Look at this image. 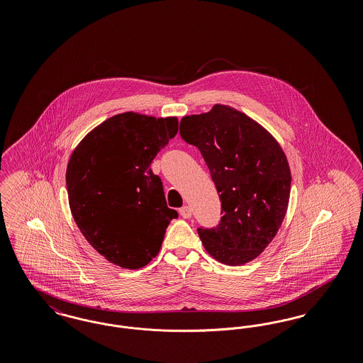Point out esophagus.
I'll list each match as a JSON object with an SVG mask.
<instances>
[{"mask_svg": "<svg viewBox=\"0 0 363 363\" xmlns=\"http://www.w3.org/2000/svg\"><path fill=\"white\" fill-rule=\"evenodd\" d=\"M179 215L184 218V219H189L191 216V209L188 206L185 207L179 208Z\"/></svg>", "mask_w": 363, "mask_h": 363, "instance_id": "obj_1", "label": "esophagus"}]
</instances>
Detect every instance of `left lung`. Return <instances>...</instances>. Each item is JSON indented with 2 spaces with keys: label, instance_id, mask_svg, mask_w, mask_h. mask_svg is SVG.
Wrapping results in <instances>:
<instances>
[{
  "label": "left lung",
  "instance_id": "left-lung-1",
  "mask_svg": "<svg viewBox=\"0 0 363 363\" xmlns=\"http://www.w3.org/2000/svg\"><path fill=\"white\" fill-rule=\"evenodd\" d=\"M179 135L200 150L222 201L220 223L197 228L206 250L227 265L256 259L289 207L291 172L281 147L259 123L225 104L184 117Z\"/></svg>",
  "mask_w": 363,
  "mask_h": 363
}]
</instances>
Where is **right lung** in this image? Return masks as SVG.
<instances>
[{"label":"right lung","instance_id":"1","mask_svg":"<svg viewBox=\"0 0 363 363\" xmlns=\"http://www.w3.org/2000/svg\"><path fill=\"white\" fill-rule=\"evenodd\" d=\"M177 132V117L128 111L92 129L70 155L67 189L73 219L89 245L121 268L147 265L178 218L150 169Z\"/></svg>","mask_w":363,"mask_h":363}]
</instances>
